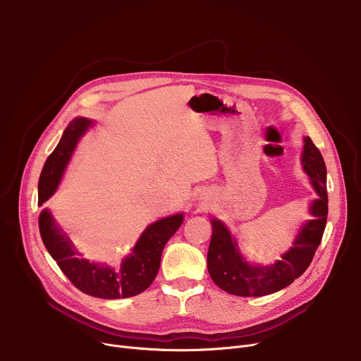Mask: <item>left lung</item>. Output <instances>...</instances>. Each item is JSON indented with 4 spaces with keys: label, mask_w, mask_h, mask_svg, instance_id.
<instances>
[{
    "label": "left lung",
    "mask_w": 361,
    "mask_h": 361,
    "mask_svg": "<svg viewBox=\"0 0 361 361\" xmlns=\"http://www.w3.org/2000/svg\"><path fill=\"white\" fill-rule=\"evenodd\" d=\"M301 164L310 177L317 198L312 201L305 221L293 245L273 264H251L241 255L235 238L219 219L212 220L213 234L207 252V269L212 280L224 291L240 297L273 294L298 279L310 266L320 245L329 213L327 170L322 152L310 137H304Z\"/></svg>",
    "instance_id": "1"
}]
</instances>
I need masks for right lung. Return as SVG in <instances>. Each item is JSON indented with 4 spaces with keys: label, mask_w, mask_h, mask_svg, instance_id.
<instances>
[{
    "label": "right lung",
    "mask_w": 361,
    "mask_h": 361,
    "mask_svg": "<svg viewBox=\"0 0 361 361\" xmlns=\"http://www.w3.org/2000/svg\"><path fill=\"white\" fill-rule=\"evenodd\" d=\"M92 126L85 117L74 118L66 128L59 145L47 159L38 181V205L53 195L63 178L80 138ZM184 214L178 213L149 224L133 251L121 262L120 269L92 263L82 259L70 235L60 227L48 209L38 217L42 243L61 271L82 293L98 298H127L147 290L156 279L161 254L167 241L183 224Z\"/></svg>",
    "instance_id": "right-lung-1"
}]
</instances>
